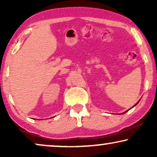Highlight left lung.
<instances>
[{
	"label": "left lung",
	"instance_id": "left-lung-1",
	"mask_svg": "<svg viewBox=\"0 0 157 157\" xmlns=\"http://www.w3.org/2000/svg\"><path fill=\"white\" fill-rule=\"evenodd\" d=\"M138 103H139V101H138V102H137V103H136V104H135V105H134V106H136V104H138ZM128 110H129V109H128ZM125 111V112H124V113H126V112H127V111Z\"/></svg>",
	"mask_w": 157,
	"mask_h": 157
}]
</instances>
